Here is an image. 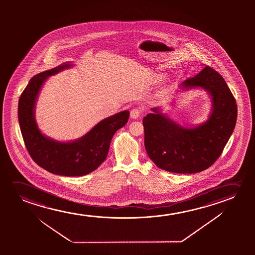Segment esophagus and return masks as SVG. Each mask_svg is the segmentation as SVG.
Segmentation results:
<instances>
[{"label":"esophagus","mask_w":255,"mask_h":255,"mask_svg":"<svg viewBox=\"0 0 255 255\" xmlns=\"http://www.w3.org/2000/svg\"><path fill=\"white\" fill-rule=\"evenodd\" d=\"M140 110L137 108H133L130 111V118L132 119H137L139 118Z\"/></svg>","instance_id":"1"}]
</instances>
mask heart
<instances>
[{"label":"heart","mask_w":255,"mask_h":255,"mask_svg":"<svg viewBox=\"0 0 255 255\" xmlns=\"http://www.w3.org/2000/svg\"><path fill=\"white\" fill-rule=\"evenodd\" d=\"M164 78V75H163V74H161V75H157V76H156V77H155V82H159V81L163 80Z\"/></svg>","instance_id":"obj_1"}]
</instances>
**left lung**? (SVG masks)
I'll return each mask as SVG.
<instances>
[{"mask_svg": "<svg viewBox=\"0 0 255 255\" xmlns=\"http://www.w3.org/2000/svg\"><path fill=\"white\" fill-rule=\"evenodd\" d=\"M202 89L208 94L207 119L195 126H181L161 107L151 108L143 119L144 146L157 167L175 173L204 171L218 159L234 132L237 105L223 77L206 66L196 77L184 81L178 92ZM176 98L170 105L175 106Z\"/></svg>", "mask_w": 255, "mask_h": 255, "instance_id": "left-lung-1", "label": "left lung"}]
</instances>
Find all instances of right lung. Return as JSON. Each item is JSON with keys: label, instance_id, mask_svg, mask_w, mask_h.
Listing matches in <instances>:
<instances>
[{"label": "right lung", "instance_id": "1", "mask_svg": "<svg viewBox=\"0 0 255 255\" xmlns=\"http://www.w3.org/2000/svg\"><path fill=\"white\" fill-rule=\"evenodd\" d=\"M70 62L37 74L28 82L18 104V120L28 153L46 171L60 176H83L95 171L106 159L112 136L126 126L129 111L118 112L98 122L86 134L70 141L47 136L35 119V105L43 84L50 76L70 69Z\"/></svg>", "mask_w": 255, "mask_h": 255}]
</instances>
